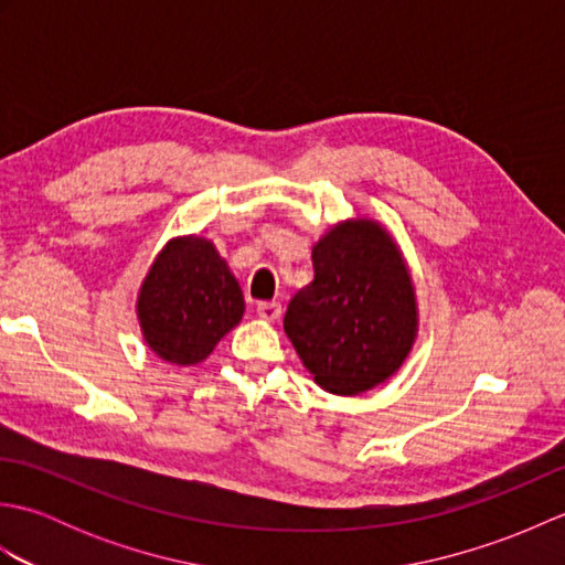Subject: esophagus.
<instances>
[{
	"label": "esophagus",
	"mask_w": 565,
	"mask_h": 565,
	"mask_svg": "<svg viewBox=\"0 0 565 565\" xmlns=\"http://www.w3.org/2000/svg\"><path fill=\"white\" fill-rule=\"evenodd\" d=\"M257 313H259V318H264V320H279V316H281V303H276V301H259V303H257Z\"/></svg>",
	"instance_id": "obj_1"
}]
</instances>
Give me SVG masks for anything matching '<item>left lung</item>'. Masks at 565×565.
<instances>
[{
  "label": "left lung",
  "mask_w": 565,
  "mask_h": 565,
  "mask_svg": "<svg viewBox=\"0 0 565 565\" xmlns=\"http://www.w3.org/2000/svg\"><path fill=\"white\" fill-rule=\"evenodd\" d=\"M313 269L286 308V334L318 386L338 395L374 388L398 371L417 328L398 247L379 223H342L313 247Z\"/></svg>",
  "instance_id": "1"
}]
</instances>
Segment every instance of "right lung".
Listing matches in <instances>:
<instances>
[{
    "instance_id": "add662e5",
    "label": "right lung",
    "mask_w": 565,
    "mask_h": 565,
    "mask_svg": "<svg viewBox=\"0 0 565 565\" xmlns=\"http://www.w3.org/2000/svg\"><path fill=\"white\" fill-rule=\"evenodd\" d=\"M235 276L203 237L167 243L138 296V318L150 350L172 364H199L243 318Z\"/></svg>"
}]
</instances>
